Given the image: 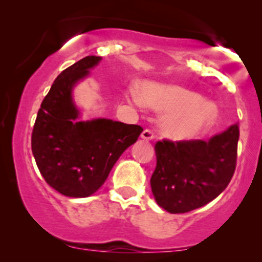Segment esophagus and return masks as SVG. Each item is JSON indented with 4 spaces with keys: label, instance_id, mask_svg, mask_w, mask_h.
<instances>
[{
    "label": "esophagus",
    "instance_id": "1",
    "mask_svg": "<svg viewBox=\"0 0 262 262\" xmlns=\"http://www.w3.org/2000/svg\"><path fill=\"white\" fill-rule=\"evenodd\" d=\"M140 137L141 139L144 140H152L154 139V133H152V130H150V129H145V130H143Z\"/></svg>",
    "mask_w": 262,
    "mask_h": 262
}]
</instances>
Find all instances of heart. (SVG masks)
<instances>
[{"mask_svg": "<svg viewBox=\"0 0 262 262\" xmlns=\"http://www.w3.org/2000/svg\"><path fill=\"white\" fill-rule=\"evenodd\" d=\"M140 96L144 106L169 112L161 123V130L171 140L193 139L217 121L215 104L185 87L150 82L143 86Z\"/></svg>", "mask_w": 262, "mask_h": 262, "instance_id": "obj_1", "label": "heart"}]
</instances>
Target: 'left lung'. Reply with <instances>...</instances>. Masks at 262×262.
Segmentation results:
<instances>
[{"mask_svg": "<svg viewBox=\"0 0 262 262\" xmlns=\"http://www.w3.org/2000/svg\"><path fill=\"white\" fill-rule=\"evenodd\" d=\"M237 140L239 127L233 124L209 140L158 141L150 179L156 203L170 213H186L218 197L235 171Z\"/></svg>", "mask_w": 262, "mask_h": 262, "instance_id": "obj_1", "label": "left lung"}]
</instances>
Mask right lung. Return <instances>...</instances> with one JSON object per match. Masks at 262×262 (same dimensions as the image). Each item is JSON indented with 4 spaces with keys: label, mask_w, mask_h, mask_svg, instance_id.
I'll use <instances>...</instances> for the list:
<instances>
[{
    "label": "right lung",
    "mask_w": 262,
    "mask_h": 262,
    "mask_svg": "<svg viewBox=\"0 0 262 262\" xmlns=\"http://www.w3.org/2000/svg\"><path fill=\"white\" fill-rule=\"evenodd\" d=\"M86 56L56 77L38 111L32 151L50 187L68 197H89L103 185L119 156L138 140L143 128L112 119L80 121L74 87L98 65Z\"/></svg>",
    "instance_id": "obj_1"
}]
</instances>
